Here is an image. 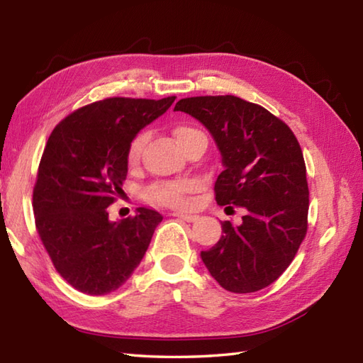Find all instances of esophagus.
Wrapping results in <instances>:
<instances>
[{
  "label": "esophagus",
  "instance_id": "34e87169",
  "mask_svg": "<svg viewBox=\"0 0 363 363\" xmlns=\"http://www.w3.org/2000/svg\"><path fill=\"white\" fill-rule=\"evenodd\" d=\"M173 217H177V218H181V220H184V221H187V223H194V221H196V220H198V215H194V213H181V212H174V213H173Z\"/></svg>",
  "mask_w": 363,
  "mask_h": 363
}]
</instances>
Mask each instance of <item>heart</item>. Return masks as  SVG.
Here are the masks:
<instances>
[{"mask_svg": "<svg viewBox=\"0 0 363 363\" xmlns=\"http://www.w3.org/2000/svg\"><path fill=\"white\" fill-rule=\"evenodd\" d=\"M174 137L182 146L186 142L191 140L196 137H206L201 130L195 126L190 125H179L174 128ZM148 140V134L142 133L134 137V140L130 142L128 150V162L129 165H135L140 160L142 151ZM196 184L194 181H165V182H156L146 189V198L150 201L167 206V207H179L186 203L187 195L191 190H195Z\"/></svg>", "mask_w": 363, "mask_h": 363, "instance_id": "b5f03b06", "label": "heart"}]
</instances>
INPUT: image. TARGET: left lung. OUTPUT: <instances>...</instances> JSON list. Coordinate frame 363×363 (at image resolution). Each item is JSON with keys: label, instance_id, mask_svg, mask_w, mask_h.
Wrapping results in <instances>:
<instances>
[{"label": "left lung", "instance_id": "1", "mask_svg": "<svg viewBox=\"0 0 363 363\" xmlns=\"http://www.w3.org/2000/svg\"><path fill=\"white\" fill-rule=\"evenodd\" d=\"M209 129L225 169L215 182L220 206H240V226L223 221V235L201 259L233 293L268 287L295 259L307 233L309 187L303 151L291 129L265 107L234 95L176 103Z\"/></svg>", "mask_w": 363, "mask_h": 363}]
</instances>
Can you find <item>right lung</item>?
<instances>
[{
  "label": "right lung",
  "instance_id": "right-lung-1",
  "mask_svg": "<svg viewBox=\"0 0 363 363\" xmlns=\"http://www.w3.org/2000/svg\"><path fill=\"white\" fill-rule=\"evenodd\" d=\"M174 99L106 98L52 129L33 191L35 229L56 272L76 290L115 291L148 250L164 217L138 207L135 217L111 221L107 207L123 194L130 142Z\"/></svg>",
  "mask_w": 363,
  "mask_h": 363
}]
</instances>
